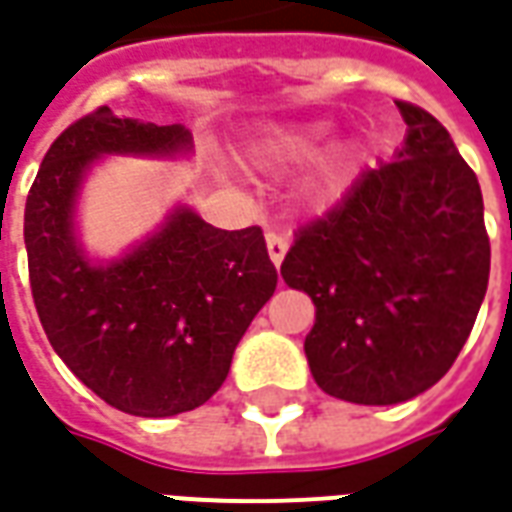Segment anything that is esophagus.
Returning <instances> with one entry per match:
<instances>
[{"label": "esophagus", "mask_w": 512, "mask_h": 512, "mask_svg": "<svg viewBox=\"0 0 512 512\" xmlns=\"http://www.w3.org/2000/svg\"><path fill=\"white\" fill-rule=\"evenodd\" d=\"M266 246H268V257H271V263L274 266H280L282 260H285V252H288V235H280V232H268L266 235Z\"/></svg>", "instance_id": "1"}]
</instances>
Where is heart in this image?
Instances as JSON below:
<instances>
[{
    "label": "heart",
    "instance_id": "b5f03b06",
    "mask_svg": "<svg viewBox=\"0 0 512 512\" xmlns=\"http://www.w3.org/2000/svg\"><path fill=\"white\" fill-rule=\"evenodd\" d=\"M321 141V130L316 127H299V130H280L271 132L260 144L252 149V160L260 169H285L293 163H302L313 155ZM349 169V160L343 152L330 155L318 166L316 177L307 182V196L313 202H327L341 191L343 177Z\"/></svg>",
    "mask_w": 512,
    "mask_h": 512
}]
</instances>
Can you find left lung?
Returning <instances> with one entry per match:
<instances>
[{
  "mask_svg": "<svg viewBox=\"0 0 512 512\" xmlns=\"http://www.w3.org/2000/svg\"><path fill=\"white\" fill-rule=\"evenodd\" d=\"M396 107L405 146L299 227L280 268L316 305L305 338L313 380L355 405L407 402L441 380L491 274L477 174L432 113Z\"/></svg>",
  "mask_w": 512,
  "mask_h": 512,
  "instance_id": "left-lung-1",
  "label": "left lung"
}]
</instances>
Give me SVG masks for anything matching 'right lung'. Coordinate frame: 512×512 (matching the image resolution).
I'll return each mask as SVG.
<instances>
[{
	"label": "right lung",
	"instance_id": "obj_1",
	"mask_svg": "<svg viewBox=\"0 0 512 512\" xmlns=\"http://www.w3.org/2000/svg\"><path fill=\"white\" fill-rule=\"evenodd\" d=\"M191 149L182 124H141L96 107L49 146L24 207L32 302L52 349L107 405L166 418L205 405L277 288L260 227L219 230L188 207L110 266L74 238V202L99 155Z\"/></svg>",
	"mask_w": 512,
	"mask_h": 512
}]
</instances>
